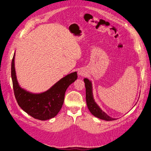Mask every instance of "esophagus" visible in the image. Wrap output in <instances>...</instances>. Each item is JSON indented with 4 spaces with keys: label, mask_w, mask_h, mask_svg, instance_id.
Segmentation results:
<instances>
[{
    "label": "esophagus",
    "mask_w": 151,
    "mask_h": 151,
    "mask_svg": "<svg viewBox=\"0 0 151 151\" xmlns=\"http://www.w3.org/2000/svg\"><path fill=\"white\" fill-rule=\"evenodd\" d=\"M78 74H79V76H83V75H84V72L83 70H79L78 72Z\"/></svg>",
    "instance_id": "1"
}]
</instances>
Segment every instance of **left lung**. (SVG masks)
I'll return each mask as SVG.
<instances>
[{"mask_svg":"<svg viewBox=\"0 0 151 151\" xmlns=\"http://www.w3.org/2000/svg\"><path fill=\"white\" fill-rule=\"evenodd\" d=\"M84 81L86 87V103L90 112L94 116L99 118V119L106 121L115 120L116 118H113L108 116L106 113L103 111L102 109L99 108L97 103L95 102L94 99L93 98V85L91 81L87 78H84Z\"/></svg>","mask_w":151,"mask_h":151,"instance_id":"8db88e82","label":"left lung"}]
</instances>
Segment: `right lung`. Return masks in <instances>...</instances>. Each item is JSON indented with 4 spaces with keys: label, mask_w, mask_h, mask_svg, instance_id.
I'll use <instances>...</instances> for the list:
<instances>
[{
    "label": "right lung",
    "mask_w": 151,
    "mask_h": 151,
    "mask_svg": "<svg viewBox=\"0 0 151 151\" xmlns=\"http://www.w3.org/2000/svg\"><path fill=\"white\" fill-rule=\"evenodd\" d=\"M14 59L15 53L12 60L11 77L14 93L19 106L35 119L47 120L55 116L62 107L67 89L77 78V72L63 77L43 93H33L19 86L16 77Z\"/></svg>",
    "instance_id": "right-lung-1"
}]
</instances>
